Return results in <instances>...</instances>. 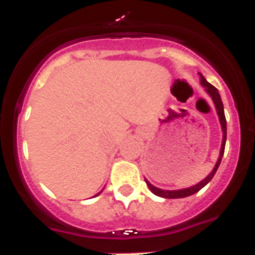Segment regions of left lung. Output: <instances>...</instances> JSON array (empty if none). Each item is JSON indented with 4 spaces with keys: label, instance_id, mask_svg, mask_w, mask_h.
Returning <instances> with one entry per match:
<instances>
[{
    "label": "left lung",
    "instance_id": "1",
    "mask_svg": "<svg viewBox=\"0 0 255 255\" xmlns=\"http://www.w3.org/2000/svg\"><path fill=\"white\" fill-rule=\"evenodd\" d=\"M199 76H200V84L203 85L204 89H206V92L209 94V97H211L212 101H213V103H215L216 111H217L218 119H220L221 129H222V144H221L220 157H218L217 162H216V164H215V167H213V170H212V172L209 173L208 176H207L206 179L202 180L200 182H198L197 185L190 186V188L180 189V190H163V189H159V188H155V186H153L152 184H150V182L145 179V182H147V185H148V188H149V190L152 191L153 194L158 195V197H161V198H167V199H177V198H185V197H189V195H193V194H195V193H198L200 189L204 188V186H206L207 184H208V182L213 179L216 171L218 170V166H220V163H221V159H222V157H224L225 144H226V136H227L226 117H225V112H224V103H222V100H221V96H220V93H218L217 88H215L212 84H209V83L206 80V78H204V76L202 75L200 73H199Z\"/></svg>",
    "mask_w": 255,
    "mask_h": 255
}]
</instances>
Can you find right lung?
<instances>
[{
	"instance_id": "add662e5",
	"label": "right lung",
	"mask_w": 255,
	"mask_h": 255,
	"mask_svg": "<svg viewBox=\"0 0 255 255\" xmlns=\"http://www.w3.org/2000/svg\"><path fill=\"white\" fill-rule=\"evenodd\" d=\"M101 193H102V190H101V191H100V193H98V194H96V195H94V197H97V195H100V194H101Z\"/></svg>"
}]
</instances>
